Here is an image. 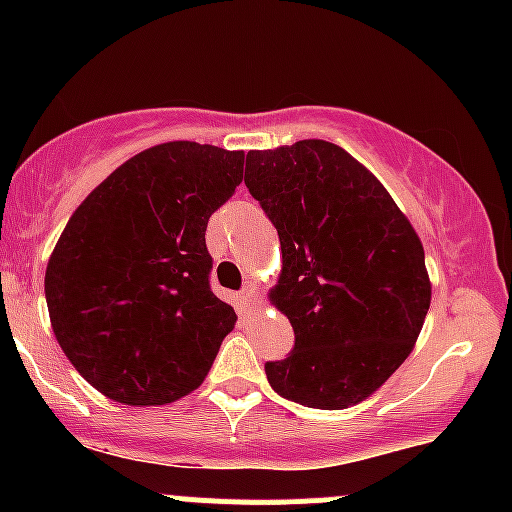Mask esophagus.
Returning <instances> with one entry per match:
<instances>
[{
  "mask_svg": "<svg viewBox=\"0 0 512 512\" xmlns=\"http://www.w3.org/2000/svg\"><path fill=\"white\" fill-rule=\"evenodd\" d=\"M240 304H242V309H255L257 304H260V294H257V289L252 285H247L245 289H242Z\"/></svg>",
  "mask_w": 512,
  "mask_h": 512,
  "instance_id": "esophagus-1",
  "label": "esophagus"
}]
</instances>
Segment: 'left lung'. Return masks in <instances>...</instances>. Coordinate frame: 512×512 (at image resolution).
Here are the masks:
<instances>
[{
  "label": "left lung",
  "instance_id": "1",
  "mask_svg": "<svg viewBox=\"0 0 512 512\" xmlns=\"http://www.w3.org/2000/svg\"><path fill=\"white\" fill-rule=\"evenodd\" d=\"M245 185L280 235L270 302L294 329L267 381L309 409L369 399L414 352L431 307L414 225L371 170L317 138L250 151Z\"/></svg>",
  "mask_w": 512,
  "mask_h": 512
}]
</instances>
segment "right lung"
Returning <instances> with one entry per match:
<instances>
[{
    "label": "right lung",
    "instance_id": "right-lung-1",
    "mask_svg": "<svg viewBox=\"0 0 512 512\" xmlns=\"http://www.w3.org/2000/svg\"><path fill=\"white\" fill-rule=\"evenodd\" d=\"M245 153L170 141L118 165L49 257L46 307L74 369L108 399L163 406L198 389L237 314L210 292L208 220Z\"/></svg>",
    "mask_w": 512,
    "mask_h": 512
}]
</instances>
